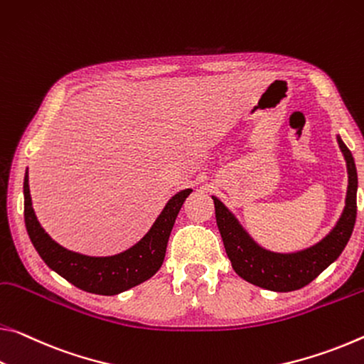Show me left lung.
Masks as SVG:
<instances>
[{"instance_id": "8db88e82", "label": "left lung", "mask_w": 364, "mask_h": 364, "mask_svg": "<svg viewBox=\"0 0 364 364\" xmlns=\"http://www.w3.org/2000/svg\"><path fill=\"white\" fill-rule=\"evenodd\" d=\"M338 147L347 160L348 189L345 199V209L336 227L319 243L308 250L280 255L270 252L256 245L235 215L220 200L213 198L215 204L217 227L220 230L227 256L241 279L272 291H293L311 284L322 270H326L336 259L342 255L356 220V189H358V175L353 155L337 137Z\"/></svg>"}]
</instances>
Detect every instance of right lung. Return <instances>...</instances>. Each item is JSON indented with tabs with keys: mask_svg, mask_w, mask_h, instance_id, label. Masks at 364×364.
<instances>
[{
	"mask_svg": "<svg viewBox=\"0 0 364 364\" xmlns=\"http://www.w3.org/2000/svg\"><path fill=\"white\" fill-rule=\"evenodd\" d=\"M193 189H183L166 203L147 235L124 252L108 257H92L68 251L40 227L32 209L28 175L24 178V220L33 247L51 270L80 290L95 295H118L151 279L161 267L166 245L181 205Z\"/></svg>",
	"mask_w": 364,
	"mask_h": 364,
	"instance_id": "1",
	"label": "right lung"
}]
</instances>
